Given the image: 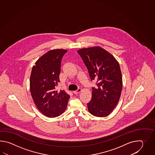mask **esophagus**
<instances>
[{
	"label": "esophagus",
	"mask_w": 155,
	"mask_h": 155,
	"mask_svg": "<svg viewBox=\"0 0 155 155\" xmlns=\"http://www.w3.org/2000/svg\"><path fill=\"white\" fill-rule=\"evenodd\" d=\"M81 88H79V89H78L77 90H76V91H73V92H74V94H78V93H79V92H81Z\"/></svg>",
	"instance_id": "obj_1"
}]
</instances>
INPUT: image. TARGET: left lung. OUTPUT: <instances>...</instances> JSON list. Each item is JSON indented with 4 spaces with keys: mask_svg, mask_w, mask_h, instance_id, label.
Listing matches in <instances>:
<instances>
[{
    "mask_svg": "<svg viewBox=\"0 0 155 155\" xmlns=\"http://www.w3.org/2000/svg\"><path fill=\"white\" fill-rule=\"evenodd\" d=\"M88 70L90 79L96 81L92 97L87 104L89 112L96 117H105L117 105L122 88L121 71L118 61L99 46L78 51Z\"/></svg>",
    "mask_w": 155,
    "mask_h": 155,
    "instance_id": "left-lung-1",
    "label": "left lung"
}]
</instances>
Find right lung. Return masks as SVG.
<instances>
[{"instance_id":"obj_1","label":"right lung","mask_w":155,"mask_h":155,"mask_svg":"<svg viewBox=\"0 0 155 155\" xmlns=\"http://www.w3.org/2000/svg\"><path fill=\"white\" fill-rule=\"evenodd\" d=\"M64 49L50 50L41 56L32 68L30 90L37 108L48 117H55L66 110L70 99L64 90H56L60 81L61 62Z\"/></svg>"}]
</instances>
